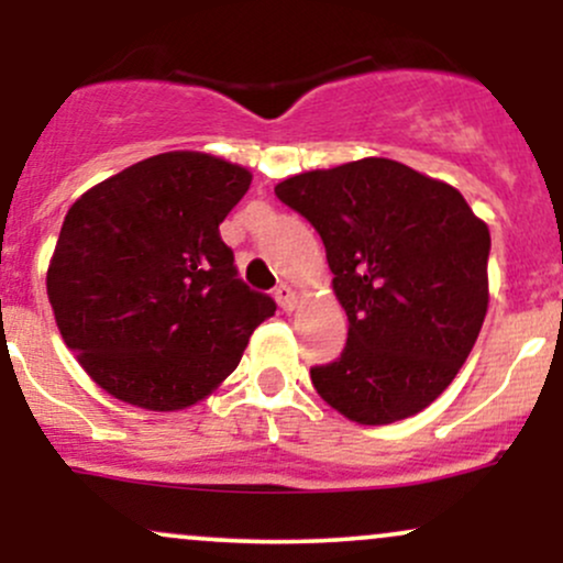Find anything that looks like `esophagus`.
<instances>
[{
    "label": "esophagus",
    "instance_id": "obj_1",
    "mask_svg": "<svg viewBox=\"0 0 563 563\" xmlns=\"http://www.w3.org/2000/svg\"><path fill=\"white\" fill-rule=\"evenodd\" d=\"M275 299H277V303H280V309L283 312H294L296 309V290L288 286V283H280V286L275 288Z\"/></svg>",
    "mask_w": 563,
    "mask_h": 563
}]
</instances>
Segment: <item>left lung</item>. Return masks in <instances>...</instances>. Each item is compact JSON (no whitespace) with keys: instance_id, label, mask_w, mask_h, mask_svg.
Instances as JSON below:
<instances>
[{"instance_id":"left-lung-1","label":"left lung","mask_w":563,"mask_h":563,"mask_svg":"<svg viewBox=\"0 0 563 563\" xmlns=\"http://www.w3.org/2000/svg\"><path fill=\"white\" fill-rule=\"evenodd\" d=\"M320 232L346 346L309 371L333 410L363 426L416 416L452 384L489 303V230L442 179L391 158L314 169L275 187Z\"/></svg>"}]
</instances>
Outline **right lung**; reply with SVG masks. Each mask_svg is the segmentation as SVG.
I'll return each instance as SVG.
<instances>
[{
    "label": "right lung",
    "mask_w": 563,
    "mask_h": 563,
    "mask_svg": "<svg viewBox=\"0 0 563 563\" xmlns=\"http://www.w3.org/2000/svg\"><path fill=\"white\" fill-rule=\"evenodd\" d=\"M249 185L243 166L172 151L102 179L68 209L47 296L66 346L111 397L156 412L200 402L275 314L219 235Z\"/></svg>",
    "instance_id": "right-lung-1"
}]
</instances>
